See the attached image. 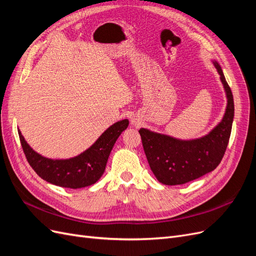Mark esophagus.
<instances>
[{"label": "esophagus", "instance_id": "34e87169", "mask_svg": "<svg viewBox=\"0 0 256 256\" xmlns=\"http://www.w3.org/2000/svg\"><path fill=\"white\" fill-rule=\"evenodd\" d=\"M131 124H132V125L134 126H136V127H138V125H140V122H138V120H131Z\"/></svg>", "mask_w": 256, "mask_h": 256}]
</instances>
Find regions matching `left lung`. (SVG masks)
I'll list each match as a JSON object with an SVG mask.
<instances>
[{"instance_id":"8db88e82","label":"left lung","mask_w":256,"mask_h":256,"mask_svg":"<svg viewBox=\"0 0 256 256\" xmlns=\"http://www.w3.org/2000/svg\"><path fill=\"white\" fill-rule=\"evenodd\" d=\"M212 63L220 74L228 104L222 120L210 132L194 140H180L145 128L138 130L150 170L161 184H182L214 171L226 150L234 118V99L218 62Z\"/></svg>"}]
</instances>
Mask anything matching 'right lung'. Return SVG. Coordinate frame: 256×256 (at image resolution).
<instances>
[{"instance_id":"1","label":"right lung","mask_w":256,"mask_h":256,"mask_svg":"<svg viewBox=\"0 0 256 256\" xmlns=\"http://www.w3.org/2000/svg\"><path fill=\"white\" fill-rule=\"evenodd\" d=\"M128 125V120L116 122L90 148L69 159L46 158L28 144L20 130L18 134L26 160L38 176L60 187L79 189L94 184L102 176L113 146Z\"/></svg>"}]
</instances>
